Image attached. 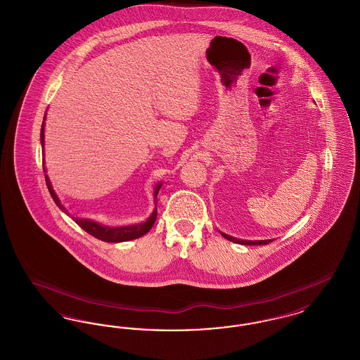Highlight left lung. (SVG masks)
<instances>
[{
	"instance_id": "obj_1",
	"label": "left lung",
	"mask_w": 360,
	"mask_h": 360,
	"mask_svg": "<svg viewBox=\"0 0 360 360\" xmlns=\"http://www.w3.org/2000/svg\"><path fill=\"white\" fill-rule=\"evenodd\" d=\"M221 235H223V238H225L226 240H229V241H233V243H238V244H243V245H263V244H269V243H271L273 240H241L236 239V238H232V236H229V235H226V233H223V232H220Z\"/></svg>"
}]
</instances>
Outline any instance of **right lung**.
<instances>
[{
  "label": "right lung",
  "instance_id": "add662e5",
  "mask_svg": "<svg viewBox=\"0 0 360 360\" xmlns=\"http://www.w3.org/2000/svg\"><path fill=\"white\" fill-rule=\"evenodd\" d=\"M44 125H46V115H44V119H43V124H41V131H40V143H41V148H43V170L46 172V182H47V188L50 190V194H51L52 200L55 201V204L58 205V207L65 212L68 216H70L75 223L78 224L84 231H86L87 233H90L91 236L97 238V239L103 240V241H108V243H121V241H129V240L139 239L141 236H144L154 225L155 220H156V216H158V212H156V207L154 209V212L151 213V216L144 221V223L134 224V225H125V226H109V225H103L101 223H97L94 220H90V219H81V217H74L69 213V210L63 206V204L60 202L59 197L56 195V193L53 191L52 188L51 181L47 175V170L44 167ZM162 188V182H159L158 185H155L154 191V201L155 205H156V201H158V193Z\"/></svg>",
  "mask_w": 360,
  "mask_h": 360
}]
</instances>
